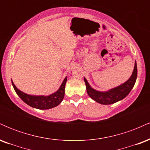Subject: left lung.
Listing matches in <instances>:
<instances>
[{
    "label": "left lung",
    "mask_w": 150,
    "mask_h": 150,
    "mask_svg": "<svg viewBox=\"0 0 150 150\" xmlns=\"http://www.w3.org/2000/svg\"><path fill=\"white\" fill-rule=\"evenodd\" d=\"M137 63H136L135 61L134 70L130 78L126 82H125L124 83L121 84L120 85L114 87V88L109 89L108 91L101 92V91L96 90V89H93L91 87L85 77H84V80H85L86 85L87 92L89 97L95 101H97V103H99L101 104L108 105L114 104L117 101L122 100L128 95L131 91L132 87H134V85H135L136 82V79H137Z\"/></svg>",
    "instance_id": "8db88e82"
}]
</instances>
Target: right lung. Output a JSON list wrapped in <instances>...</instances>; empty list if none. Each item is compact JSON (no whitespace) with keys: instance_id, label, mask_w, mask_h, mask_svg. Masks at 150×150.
<instances>
[{"instance_id":"add662e5","label":"right lung","mask_w":150,"mask_h":150,"mask_svg":"<svg viewBox=\"0 0 150 150\" xmlns=\"http://www.w3.org/2000/svg\"><path fill=\"white\" fill-rule=\"evenodd\" d=\"M11 81L12 85H13V88L16 92L17 94L24 102L33 108L44 110L56 107L58 104H61V101H63L65 95V87L67 81V77H65L59 89L56 92L48 96L30 95V94H26L17 88L16 86L13 83V80H11Z\"/></svg>"}]
</instances>
